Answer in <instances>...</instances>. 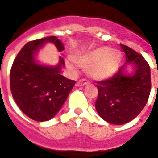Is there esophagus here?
Instances as JSON below:
<instances>
[{
    "label": "esophagus",
    "mask_w": 158,
    "mask_h": 158,
    "mask_svg": "<svg viewBox=\"0 0 158 158\" xmlns=\"http://www.w3.org/2000/svg\"><path fill=\"white\" fill-rule=\"evenodd\" d=\"M89 85V81L85 79H80V80H79L78 82L76 83V85L77 86H84V85Z\"/></svg>",
    "instance_id": "34e87169"
}]
</instances>
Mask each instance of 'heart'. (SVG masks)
I'll use <instances>...</instances> for the list:
<instances>
[{
    "instance_id": "heart-1",
    "label": "heart",
    "mask_w": 158,
    "mask_h": 158,
    "mask_svg": "<svg viewBox=\"0 0 158 158\" xmlns=\"http://www.w3.org/2000/svg\"><path fill=\"white\" fill-rule=\"evenodd\" d=\"M75 59L79 65L87 68V73L91 79L103 80L111 78L117 72L121 62V55L117 50L103 46L78 55ZM68 65L71 69L75 67L73 61H69Z\"/></svg>"
}]
</instances>
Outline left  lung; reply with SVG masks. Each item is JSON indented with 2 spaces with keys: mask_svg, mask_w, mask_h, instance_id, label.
I'll return each instance as SVG.
<instances>
[{
  "mask_svg": "<svg viewBox=\"0 0 158 158\" xmlns=\"http://www.w3.org/2000/svg\"><path fill=\"white\" fill-rule=\"evenodd\" d=\"M126 62L109 79L96 82L99 116L113 124H124L136 118L146 106L151 92V70L145 58L127 45H121ZM132 65L133 73H127Z\"/></svg>",
  "mask_w": 158,
  "mask_h": 158,
  "instance_id": "8db88e82",
  "label": "left lung"
}]
</instances>
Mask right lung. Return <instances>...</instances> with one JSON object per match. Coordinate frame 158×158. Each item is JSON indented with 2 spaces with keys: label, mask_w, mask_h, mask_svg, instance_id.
<instances>
[{
  "label": "right lung",
  "mask_w": 158,
  "mask_h": 158,
  "mask_svg": "<svg viewBox=\"0 0 158 158\" xmlns=\"http://www.w3.org/2000/svg\"><path fill=\"white\" fill-rule=\"evenodd\" d=\"M48 42L59 52L65 49L56 36L29 42L19 52L10 73L11 91L17 105L26 116L38 122L54 118L75 85L74 80L61 74L65 64L61 56L56 66L39 63L36 56Z\"/></svg>",
  "instance_id": "obj_1"
}]
</instances>
